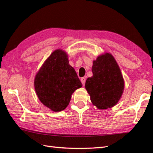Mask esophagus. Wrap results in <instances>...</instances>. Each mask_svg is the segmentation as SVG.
I'll use <instances>...</instances> for the list:
<instances>
[{
	"label": "esophagus",
	"instance_id": "1",
	"mask_svg": "<svg viewBox=\"0 0 153 153\" xmlns=\"http://www.w3.org/2000/svg\"><path fill=\"white\" fill-rule=\"evenodd\" d=\"M80 80H81V82H82V85H85V80H86L85 78V77H83V78H82Z\"/></svg>",
	"mask_w": 153,
	"mask_h": 153
}]
</instances>
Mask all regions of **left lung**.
<instances>
[{"label": "left lung", "mask_w": 153, "mask_h": 153, "mask_svg": "<svg viewBox=\"0 0 153 153\" xmlns=\"http://www.w3.org/2000/svg\"><path fill=\"white\" fill-rule=\"evenodd\" d=\"M92 75L85 82V89L91 102L98 109H107L116 105L123 93L124 81L121 69L113 55L105 53L93 61Z\"/></svg>", "instance_id": "8db88e82"}]
</instances>
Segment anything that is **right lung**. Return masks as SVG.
Returning a JSON list of instances; mask_svg holds the SVG:
<instances>
[{"label": "right lung", "mask_w": 153, "mask_h": 153, "mask_svg": "<svg viewBox=\"0 0 153 153\" xmlns=\"http://www.w3.org/2000/svg\"><path fill=\"white\" fill-rule=\"evenodd\" d=\"M82 84L74 68L69 64L66 52L57 49L44 62L34 78L39 100L53 112L65 109L71 95Z\"/></svg>", "instance_id": "1"}]
</instances>
